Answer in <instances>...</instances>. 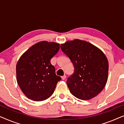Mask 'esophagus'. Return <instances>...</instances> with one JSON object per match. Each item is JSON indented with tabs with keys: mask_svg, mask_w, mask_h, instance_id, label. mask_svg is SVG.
<instances>
[{
	"mask_svg": "<svg viewBox=\"0 0 124 124\" xmlns=\"http://www.w3.org/2000/svg\"><path fill=\"white\" fill-rule=\"evenodd\" d=\"M62 80H65V79H66V76L65 75H64L63 76H62Z\"/></svg>",
	"mask_w": 124,
	"mask_h": 124,
	"instance_id": "esophagus-1",
	"label": "esophagus"
}]
</instances>
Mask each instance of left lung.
<instances>
[{
    "instance_id": "obj_1",
    "label": "left lung",
    "mask_w": 124,
    "mask_h": 124,
    "mask_svg": "<svg viewBox=\"0 0 124 124\" xmlns=\"http://www.w3.org/2000/svg\"><path fill=\"white\" fill-rule=\"evenodd\" d=\"M74 66L67 84L70 92L81 100H89L102 91L107 81L108 62L103 52L84 40L74 39L60 45Z\"/></svg>"
}]
</instances>
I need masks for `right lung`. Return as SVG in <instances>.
<instances>
[{
  "label": "right lung",
  "mask_w": 124,
  "mask_h": 124,
  "mask_svg": "<svg viewBox=\"0 0 124 124\" xmlns=\"http://www.w3.org/2000/svg\"><path fill=\"white\" fill-rule=\"evenodd\" d=\"M59 49L60 45L55 42H38L29 48L18 61L17 81L29 99L42 101L54 93L62 78L56 74L50 61Z\"/></svg>",
  "instance_id": "1"
}]
</instances>
